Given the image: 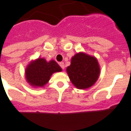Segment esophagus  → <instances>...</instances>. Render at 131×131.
Masks as SVG:
<instances>
[{"instance_id":"34e87169","label":"esophagus","mask_w":131,"mask_h":131,"mask_svg":"<svg viewBox=\"0 0 131 131\" xmlns=\"http://www.w3.org/2000/svg\"><path fill=\"white\" fill-rule=\"evenodd\" d=\"M59 66H60V67L62 69H64L65 66H64V63H63V62H60V63H59Z\"/></svg>"}]
</instances>
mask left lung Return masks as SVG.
Listing matches in <instances>:
<instances>
[{
	"label": "left lung",
	"mask_w": 131,
	"mask_h": 131,
	"mask_svg": "<svg viewBox=\"0 0 131 131\" xmlns=\"http://www.w3.org/2000/svg\"><path fill=\"white\" fill-rule=\"evenodd\" d=\"M70 81L78 89H84L94 84L99 77L100 68L95 57L79 53L71 59L67 68Z\"/></svg>",
	"instance_id": "obj_1"
}]
</instances>
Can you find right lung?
I'll list each match as a JSON object with an SVG mask.
<instances>
[{"label": "right lung", "mask_w": 131, "mask_h": 131, "mask_svg": "<svg viewBox=\"0 0 131 131\" xmlns=\"http://www.w3.org/2000/svg\"><path fill=\"white\" fill-rule=\"evenodd\" d=\"M61 71V67L55 61L47 62L45 59H38L28 65L26 70V77L30 85L43 86L54 72Z\"/></svg>", "instance_id": "obj_1"}]
</instances>
